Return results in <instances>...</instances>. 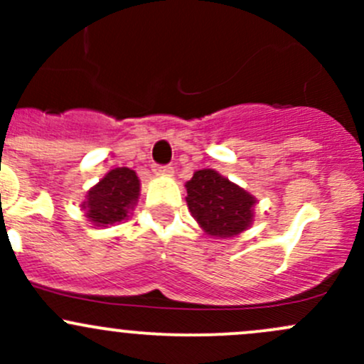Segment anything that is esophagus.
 Listing matches in <instances>:
<instances>
[{
  "label": "esophagus",
  "instance_id": "esophagus-1",
  "mask_svg": "<svg viewBox=\"0 0 364 364\" xmlns=\"http://www.w3.org/2000/svg\"><path fill=\"white\" fill-rule=\"evenodd\" d=\"M153 172L156 176H161V178H171L174 174V168L171 165H153Z\"/></svg>",
  "mask_w": 364,
  "mask_h": 364
}]
</instances>
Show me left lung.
<instances>
[{"mask_svg":"<svg viewBox=\"0 0 364 364\" xmlns=\"http://www.w3.org/2000/svg\"><path fill=\"white\" fill-rule=\"evenodd\" d=\"M185 186L190 213L208 236L227 240L252 227L257 199L215 168L196 171Z\"/></svg>","mask_w":364,"mask_h":364,"instance_id":"obj_1","label":"left lung"}]
</instances>
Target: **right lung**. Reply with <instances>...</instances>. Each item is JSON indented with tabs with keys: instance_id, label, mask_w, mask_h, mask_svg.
<instances>
[{
	"instance_id": "add662e5",
	"label": "right lung",
	"mask_w": 364,
	"mask_h": 364,
	"mask_svg": "<svg viewBox=\"0 0 364 364\" xmlns=\"http://www.w3.org/2000/svg\"><path fill=\"white\" fill-rule=\"evenodd\" d=\"M141 196V181L128 167L111 168L86 193L82 209L95 227H109L124 222L132 215Z\"/></svg>"
}]
</instances>
